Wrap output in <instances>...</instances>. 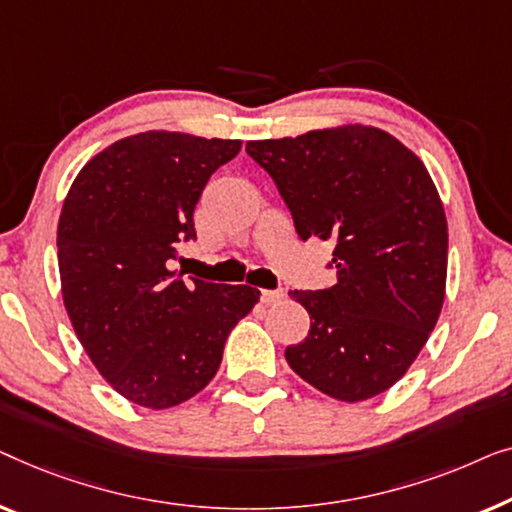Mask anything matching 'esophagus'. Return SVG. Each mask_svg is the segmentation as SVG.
I'll return each mask as SVG.
<instances>
[{
    "label": "esophagus",
    "mask_w": 512,
    "mask_h": 512,
    "mask_svg": "<svg viewBox=\"0 0 512 512\" xmlns=\"http://www.w3.org/2000/svg\"><path fill=\"white\" fill-rule=\"evenodd\" d=\"M283 297H285V292H280V290H262V301L266 306L278 304V301Z\"/></svg>",
    "instance_id": "1"
}]
</instances>
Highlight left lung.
<instances>
[{
	"label": "left lung",
	"mask_w": 512,
	"mask_h": 512,
	"mask_svg": "<svg viewBox=\"0 0 512 512\" xmlns=\"http://www.w3.org/2000/svg\"><path fill=\"white\" fill-rule=\"evenodd\" d=\"M301 239L334 243L336 285L290 290L311 329L292 371L338 401H366L406 376L436 327L448 278V220L427 167L371 125L248 141Z\"/></svg>",
	"instance_id": "1"
}]
</instances>
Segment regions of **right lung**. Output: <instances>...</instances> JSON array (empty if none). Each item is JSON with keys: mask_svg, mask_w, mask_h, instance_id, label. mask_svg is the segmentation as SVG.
<instances>
[{"mask_svg": "<svg viewBox=\"0 0 512 512\" xmlns=\"http://www.w3.org/2000/svg\"><path fill=\"white\" fill-rule=\"evenodd\" d=\"M239 139L150 129L97 153L71 183L57 222L62 301L90 362L120 397L164 410L211 383L248 285H185L169 262L194 239V206Z\"/></svg>", "mask_w": 512, "mask_h": 512, "instance_id": "obj_1", "label": "right lung"}]
</instances>
